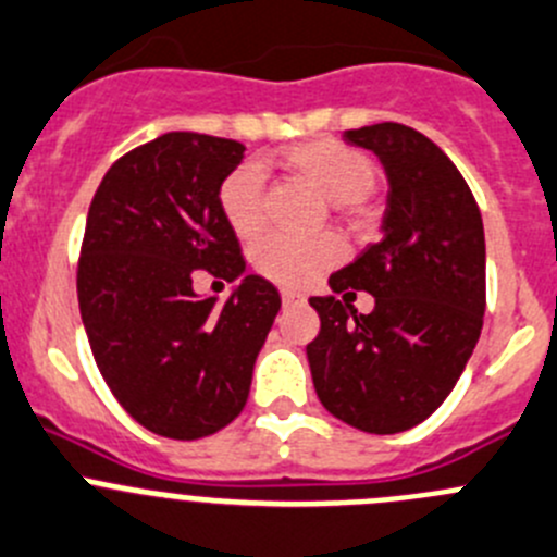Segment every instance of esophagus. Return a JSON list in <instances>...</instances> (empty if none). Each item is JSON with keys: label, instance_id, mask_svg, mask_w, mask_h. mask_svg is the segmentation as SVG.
<instances>
[{"label": "esophagus", "instance_id": "esophagus-1", "mask_svg": "<svg viewBox=\"0 0 557 557\" xmlns=\"http://www.w3.org/2000/svg\"><path fill=\"white\" fill-rule=\"evenodd\" d=\"M304 300L306 298L300 293H293V289H282V304L284 306H300Z\"/></svg>", "mask_w": 557, "mask_h": 557}]
</instances>
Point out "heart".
Segmentation results:
<instances>
[{
  "instance_id": "1",
  "label": "heart",
  "mask_w": 557,
  "mask_h": 557,
  "mask_svg": "<svg viewBox=\"0 0 557 557\" xmlns=\"http://www.w3.org/2000/svg\"><path fill=\"white\" fill-rule=\"evenodd\" d=\"M270 163L336 205L361 202L377 185V169L372 158L331 136L284 147L270 158ZM219 210L226 226L243 240H251L262 232L264 185L259 166L243 163L221 180ZM338 259H342V243L333 235L289 237L273 232L251 248L253 270L282 287H304L333 268Z\"/></svg>"
}]
</instances>
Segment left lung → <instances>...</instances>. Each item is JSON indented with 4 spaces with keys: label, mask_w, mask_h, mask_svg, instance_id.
Segmentation results:
<instances>
[{
    "label": "left lung",
    "mask_w": 557,
    "mask_h": 557,
    "mask_svg": "<svg viewBox=\"0 0 557 557\" xmlns=\"http://www.w3.org/2000/svg\"><path fill=\"white\" fill-rule=\"evenodd\" d=\"M344 139L385 166V235L331 275L344 300H309L320 333L306 355L331 416L396 434L443 405L473 355L486 309L484 224L451 158L416 128L377 123ZM358 288L375 295L372 315L348 304Z\"/></svg>",
    "instance_id": "obj_1"
}]
</instances>
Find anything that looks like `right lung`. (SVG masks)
Segmentation results:
<instances>
[{
	"label": "right lung",
	"mask_w": 557,
	"mask_h": 557,
	"mask_svg": "<svg viewBox=\"0 0 557 557\" xmlns=\"http://www.w3.org/2000/svg\"><path fill=\"white\" fill-rule=\"evenodd\" d=\"M246 147L172 131L111 163L92 196L76 289L95 363L134 421L199 441L246 407L253 361L282 309L278 289L246 275L224 306L199 298L208 270H246L219 210V185Z\"/></svg>",
	"instance_id": "right-lung-1"
}]
</instances>
